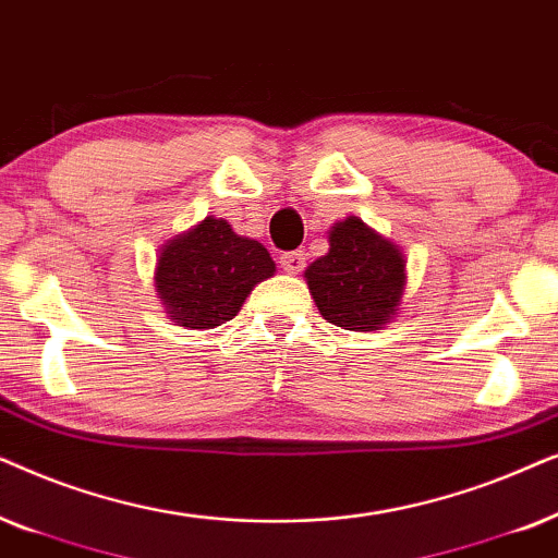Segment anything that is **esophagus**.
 Here are the masks:
<instances>
[{
    "mask_svg": "<svg viewBox=\"0 0 558 558\" xmlns=\"http://www.w3.org/2000/svg\"><path fill=\"white\" fill-rule=\"evenodd\" d=\"M280 267H283L286 272L299 275L303 267H306V252H303V250L283 252V255H280Z\"/></svg>",
    "mask_w": 558,
    "mask_h": 558,
    "instance_id": "1",
    "label": "esophagus"
}]
</instances>
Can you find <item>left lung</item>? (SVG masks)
I'll return each mask as SVG.
<instances>
[{
  "mask_svg": "<svg viewBox=\"0 0 558 558\" xmlns=\"http://www.w3.org/2000/svg\"><path fill=\"white\" fill-rule=\"evenodd\" d=\"M308 291L326 322L341 329H380L396 316L405 259L396 244L349 217L331 227L329 252L308 265Z\"/></svg>",
  "mask_w": 558,
  "mask_h": 558,
  "instance_id": "obj_1",
  "label": "left lung"
}]
</instances>
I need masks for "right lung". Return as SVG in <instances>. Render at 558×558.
I'll return each mask as SVG.
<instances>
[{"mask_svg":"<svg viewBox=\"0 0 558 558\" xmlns=\"http://www.w3.org/2000/svg\"><path fill=\"white\" fill-rule=\"evenodd\" d=\"M275 263L263 244L232 232L225 219L206 217L160 252L155 288L175 324L214 329L242 308Z\"/></svg>","mask_w":558,"mask_h":558,"instance_id":"obj_1","label":"right lung"}]
</instances>
